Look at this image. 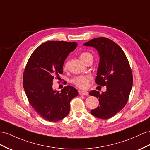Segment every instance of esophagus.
<instances>
[{"label": "esophagus", "instance_id": "1", "mask_svg": "<svg viewBox=\"0 0 150 150\" xmlns=\"http://www.w3.org/2000/svg\"><path fill=\"white\" fill-rule=\"evenodd\" d=\"M79 94L80 95H88V93L87 91H79Z\"/></svg>", "mask_w": 150, "mask_h": 150}]
</instances>
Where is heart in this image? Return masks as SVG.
Here are the masks:
<instances>
[{
	"label": "heart",
	"instance_id": "heart-1",
	"mask_svg": "<svg viewBox=\"0 0 150 150\" xmlns=\"http://www.w3.org/2000/svg\"><path fill=\"white\" fill-rule=\"evenodd\" d=\"M79 57L83 62H84L87 59L90 58L93 59L92 54L89 53V52H83V53L80 54ZM67 67H68V61L66 62L65 64H64V68L65 69H66ZM91 79L92 78L91 76L81 75V76L74 77V78L72 79L71 81L74 85H76L77 87H78L81 89H85L88 87V84L91 80Z\"/></svg>",
	"mask_w": 150,
	"mask_h": 150
}]
</instances>
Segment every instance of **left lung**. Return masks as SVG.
Here are the masks:
<instances>
[{"label":"left lung","instance_id":"left-lung-1","mask_svg":"<svg viewBox=\"0 0 150 150\" xmlns=\"http://www.w3.org/2000/svg\"><path fill=\"white\" fill-rule=\"evenodd\" d=\"M84 45L98 50L100 59L95 83L107 86V91L102 93L96 90L90 92L98 99L100 104L91 114L97 118L108 119L127 104L133 83L132 70L122 48L110 39L95 38Z\"/></svg>","mask_w":150,"mask_h":150}]
</instances>
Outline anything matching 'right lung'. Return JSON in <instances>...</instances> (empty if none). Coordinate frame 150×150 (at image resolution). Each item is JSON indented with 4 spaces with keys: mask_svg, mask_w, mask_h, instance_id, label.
<instances>
[{
    "mask_svg": "<svg viewBox=\"0 0 150 150\" xmlns=\"http://www.w3.org/2000/svg\"><path fill=\"white\" fill-rule=\"evenodd\" d=\"M77 45L75 42L44 43L32 53L24 71L23 84L28 100L36 112L49 122L66 117L71 100L78 95L76 89L69 85L61 92L52 89L54 78H60L64 61Z\"/></svg>",
    "mask_w": 150,
    "mask_h": 150,
    "instance_id": "1",
    "label": "right lung"
}]
</instances>
